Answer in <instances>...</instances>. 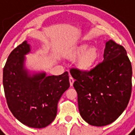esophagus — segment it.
Listing matches in <instances>:
<instances>
[{
    "label": "esophagus",
    "mask_w": 135,
    "mask_h": 135,
    "mask_svg": "<svg viewBox=\"0 0 135 135\" xmlns=\"http://www.w3.org/2000/svg\"><path fill=\"white\" fill-rule=\"evenodd\" d=\"M69 82H70V85H71V86H72V85H73V83H74V79L71 76L69 77Z\"/></svg>",
    "instance_id": "34e87169"
}]
</instances>
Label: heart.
Segmentation results:
<instances>
[{"label":"heart","mask_w":135,"mask_h":135,"mask_svg":"<svg viewBox=\"0 0 135 135\" xmlns=\"http://www.w3.org/2000/svg\"><path fill=\"white\" fill-rule=\"evenodd\" d=\"M78 66L80 68H88L92 66L97 58V52L94 48H90L88 45H83L76 50L74 53V57H79Z\"/></svg>","instance_id":"1"}]
</instances>
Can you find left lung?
Masks as SVG:
<instances>
[{
  "mask_svg": "<svg viewBox=\"0 0 135 135\" xmlns=\"http://www.w3.org/2000/svg\"><path fill=\"white\" fill-rule=\"evenodd\" d=\"M78 109L91 126H104L115 121L128 106L132 92V69L126 49L109 40L104 59L90 71L71 68Z\"/></svg>",
  "mask_w": 135,
  "mask_h": 135,
  "instance_id": "8db88e82",
  "label": "left lung"
}]
</instances>
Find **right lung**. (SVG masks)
I'll return each instance as SVG.
<instances>
[{"instance_id":"1","label":"right lung","mask_w":135,"mask_h":135,"mask_svg":"<svg viewBox=\"0 0 135 135\" xmlns=\"http://www.w3.org/2000/svg\"><path fill=\"white\" fill-rule=\"evenodd\" d=\"M30 52L27 41L12 51L3 68V84L8 108L17 119L30 128H43L55 120L57 104L70 86L69 73L31 76L24 69V55Z\"/></svg>"}]
</instances>
